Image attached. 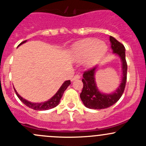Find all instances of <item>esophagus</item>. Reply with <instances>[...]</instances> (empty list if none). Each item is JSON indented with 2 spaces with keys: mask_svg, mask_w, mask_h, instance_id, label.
<instances>
[{
  "mask_svg": "<svg viewBox=\"0 0 146 146\" xmlns=\"http://www.w3.org/2000/svg\"><path fill=\"white\" fill-rule=\"evenodd\" d=\"M80 78V76H79V75H76V76H74L73 78H71V81H74V80H78Z\"/></svg>",
  "mask_w": 146,
  "mask_h": 146,
  "instance_id": "34e87169",
  "label": "esophagus"
}]
</instances>
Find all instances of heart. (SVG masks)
Listing matches in <instances>:
<instances>
[{
  "label": "heart",
  "mask_w": 146,
  "mask_h": 146,
  "mask_svg": "<svg viewBox=\"0 0 146 146\" xmlns=\"http://www.w3.org/2000/svg\"><path fill=\"white\" fill-rule=\"evenodd\" d=\"M108 52V46L104 41L96 38H86L76 42L72 47V52L76 59L83 61L86 66L96 65Z\"/></svg>",
  "instance_id": "heart-1"
}]
</instances>
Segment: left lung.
Returning a JSON list of instances; mask_svg holds the SVG:
<instances>
[{
    "mask_svg": "<svg viewBox=\"0 0 146 146\" xmlns=\"http://www.w3.org/2000/svg\"><path fill=\"white\" fill-rule=\"evenodd\" d=\"M110 42L113 53L120 58L122 63V76L121 82L115 92L109 94L101 92L95 81V73L97 67H94L83 73V88L80 94L84 105L90 109H104L111 106L120 99L125 88L127 82V64L125 59V48L124 45L113 37L110 36Z\"/></svg>",
    "mask_w": 146,
    "mask_h": 146,
    "instance_id": "1",
    "label": "left lung"
}]
</instances>
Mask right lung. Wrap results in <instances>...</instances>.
Here are the masks:
<instances>
[{
  "label": "right lung",
  "mask_w": 146,
  "mask_h": 146,
  "mask_svg": "<svg viewBox=\"0 0 146 146\" xmlns=\"http://www.w3.org/2000/svg\"><path fill=\"white\" fill-rule=\"evenodd\" d=\"M26 42H27V40L23 41L22 42H21V43L19 44V45L25 43ZM70 85V80L65 81V82L62 84V85L61 86L60 88L59 89V90L56 92V93L54 95L51 99H50L49 100L45 101V102H41V103H33V102H31V101H27V99L21 97L20 95L17 93V92L16 91V90H15V93H16L17 96L18 98L19 99V100H20L23 104H25L27 106H28L29 108H32V109L36 110H49V109H51V108H54V107H56V106L59 104L61 97H62L63 94H64V91L66 90L67 87H68Z\"/></svg>",
  "instance_id": "add662e5"
}]
</instances>
